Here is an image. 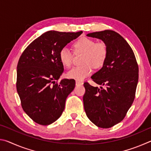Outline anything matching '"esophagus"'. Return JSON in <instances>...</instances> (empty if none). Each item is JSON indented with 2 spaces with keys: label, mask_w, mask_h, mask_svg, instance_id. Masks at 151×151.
Here are the masks:
<instances>
[{
  "label": "esophagus",
  "mask_w": 151,
  "mask_h": 151,
  "mask_svg": "<svg viewBox=\"0 0 151 151\" xmlns=\"http://www.w3.org/2000/svg\"><path fill=\"white\" fill-rule=\"evenodd\" d=\"M83 85V82L76 81V85Z\"/></svg>",
  "instance_id": "obj_1"
}]
</instances>
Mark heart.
<instances>
[{"instance_id": "1", "label": "heart", "mask_w": 151, "mask_h": 151, "mask_svg": "<svg viewBox=\"0 0 151 151\" xmlns=\"http://www.w3.org/2000/svg\"><path fill=\"white\" fill-rule=\"evenodd\" d=\"M76 54L84 53L82 63L84 65L75 66L66 73L68 78L76 81H83L91 75L93 67L99 68L104 65L108 57V47L103 42H96L95 40L88 37H82L74 44ZM60 62L66 67H69L72 64L73 53L67 47H64L59 53Z\"/></svg>"}]
</instances>
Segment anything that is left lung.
Listing matches in <instances>:
<instances>
[{
	"label": "left lung",
	"mask_w": 151,
	"mask_h": 151,
	"mask_svg": "<svg viewBox=\"0 0 151 151\" xmlns=\"http://www.w3.org/2000/svg\"><path fill=\"white\" fill-rule=\"evenodd\" d=\"M86 36L101 39L108 47L106 62L91 76L102 86L94 87L85 83L83 96L84 109L89 120L97 127L107 129L122 121L133 103L139 67L131 47L119 33L105 30Z\"/></svg>",
	"instance_id": "obj_1"
}]
</instances>
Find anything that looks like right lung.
<instances>
[{
	"label": "right lung",
	"instance_id": "add662e5",
	"mask_svg": "<svg viewBox=\"0 0 151 151\" xmlns=\"http://www.w3.org/2000/svg\"><path fill=\"white\" fill-rule=\"evenodd\" d=\"M83 32L50 30L28 46L17 65V90L21 105L32 121L48 125L61 116L66 99L75 86L74 79L56 83L64 71L60 50Z\"/></svg>",
	"mask_w": 151,
	"mask_h": 151
}]
</instances>
